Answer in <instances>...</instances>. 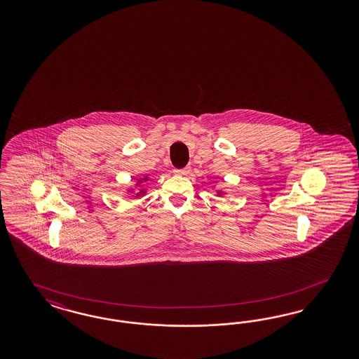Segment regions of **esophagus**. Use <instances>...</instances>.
I'll list each match as a JSON object with an SVG mask.
<instances>
[{"mask_svg":"<svg viewBox=\"0 0 359 359\" xmlns=\"http://www.w3.org/2000/svg\"><path fill=\"white\" fill-rule=\"evenodd\" d=\"M175 174L185 176V175L189 174V167H185V168H182V170H176V171H175Z\"/></svg>","mask_w":359,"mask_h":359,"instance_id":"1","label":"esophagus"}]
</instances>
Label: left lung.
Here are the masks:
<instances>
[{
	"label": "left lung",
	"mask_w": 359,
	"mask_h": 359,
	"mask_svg": "<svg viewBox=\"0 0 359 359\" xmlns=\"http://www.w3.org/2000/svg\"><path fill=\"white\" fill-rule=\"evenodd\" d=\"M217 195L218 196L224 195V192H222V191H217Z\"/></svg>",
	"instance_id": "8db88e82"
}]
</instances>
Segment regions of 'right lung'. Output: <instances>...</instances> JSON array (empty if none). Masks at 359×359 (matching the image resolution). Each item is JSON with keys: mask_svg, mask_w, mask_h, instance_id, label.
Masks as SVG:
<instances>
[{"mask_svg": "<svg viewBox=\"0 0 359 359\" xmlns=\"http://www.w3.org/2000/svg\"><path fill=\"white\" fill-rule=\"evenodd\" d=\"M149 180V177L147 176H144V177H142V179H138V184H141L142 182H147ZM129 192H133V189H129ZM144 192H146V189H140V192H137L134 197H141V196L144 195Z\"/></svg>", "mask_w": 359, "mask_h": 359, "instance_id": "1", "label": "right lung"}]
</instances>
